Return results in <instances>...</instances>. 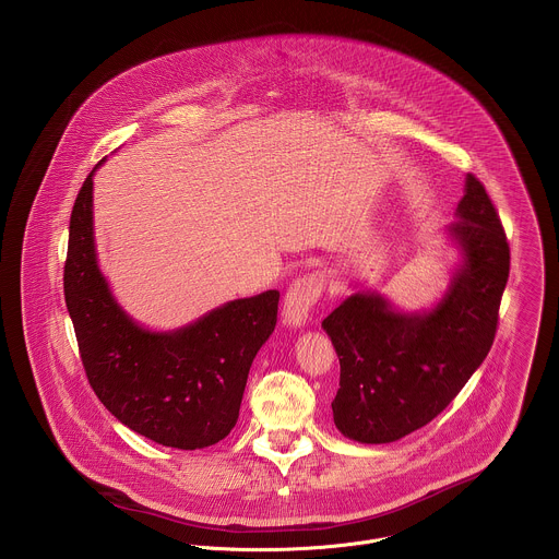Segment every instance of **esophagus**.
<instances>
[{"label":"esophagus","mask_w":559,"mask_h":559,"mask_svg":"<svg viewBox=\"0 0 559 559\" xmlns=\"http://www.w3.org/2000/svg\"><path fill=\"white\" fill-rule=\"evenodd\" d=\"M324 275L322 273H306L297 277L284 297V320L293 326L306 324L310 319L314 304L319 301L322 290H324Z\"/></svg>","instance_id":"34e87169"}]
</instances>
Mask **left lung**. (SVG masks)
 <instances>
[{
	"instance_id": "obj_1",
	"label": "left lung",
	"mask_w": 559,
	"mask_h": 559,
	"mask_svg": "<svg viewBox=\"0 0 559 559\" xmlns=\"http://www.w3.org/2000/svg\"><path fill=\"white\" fill-rule=\"evenodd\" d=\"M456 217L450 235L463 266L437 308L402 314L381 295L357 293L322 320L340 357L333 421L353 441L392 443L432 421L492 346L510 247L474 174H467Z\"/></svg>"
}]
</instances>
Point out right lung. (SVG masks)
Here are the masks:
<instances>
[{
  "label": "right lung",
  "instance_id": "obj_1",
  "mask_svg": "<svg viewBox=\"0 0 559 559\" xmlns=\"http://www.w3.org/2000/svg\"><path fill=\"white\" fill-rule=\"evenodd\" d=\"M94 169L71 213L64 262V299L85 377L107 411L138 435L178 450L213 445L239 419L251 361L277 322L280 293L230 301L171 333L140 326L116 304L96 264Z\"/></svg>",
  "mask_w": 559,
  "mask_h": 559
}]
</instances>
